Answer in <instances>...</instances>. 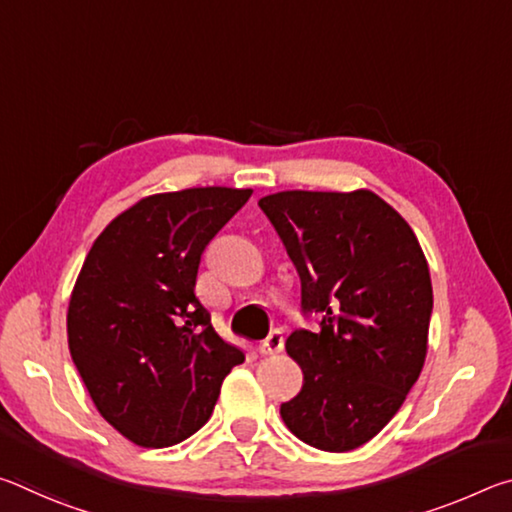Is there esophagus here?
Segmentation results:
<instances>
[{
	"label": "esophagus",
	"instance_id": "esophagus-1",
	"mask_svg": "<svg viewBox=\"0 0 512 512\" xmlns=\"http://www.w3.org/2000/svg\"><path fill=\"white\" fill-rule=\"evenodd\" d=\"M259 354H264V357H271V354H280L284 350V332L282 329H273L271 334L266 336V339L259 343Z\"/></svg>",
	"mask_w": 512,
	"mask_h": 512
}]
</instances>
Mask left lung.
<instances>
[{
	"mask_svg": "<svg viewBox=\"0 0 512 512\" xmlns=\"http://www.w3.org/2000/svg\"><path fill=\"white\" fill-rule=\"evenodd\" d=\"M300 275L302 316L287 352L305 372L280 406L293 436L350 452L391 422L427 357L433 291L422 248L400 214L368 189L280 192L259 201Z\"/></svg>",
	"mask_w": 512,
	"mask_h": 512,
	"instance_id": "obj_1",
	"label": "left lung"
}]
</instances>
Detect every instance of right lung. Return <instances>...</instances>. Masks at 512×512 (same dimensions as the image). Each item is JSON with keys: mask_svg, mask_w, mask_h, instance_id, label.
<instances>
[{"mask_svg": "<svg viewBox=\"0 0 512 512\" xmlns=\"http://www.w3.org/2000/svg\"><path fill=\"white\" fill-rule=\"evenodd\" d=\"M250 189L142 198L94 241L67 311L69 354L99 413L142 447L183 443L210 420L244 352L196 296L210 241Z\"/></svg>", "mask_w": 512, "mask_h": 512, "instance_id": "right-lung-1", "label": "right lung"}]
</instances>
